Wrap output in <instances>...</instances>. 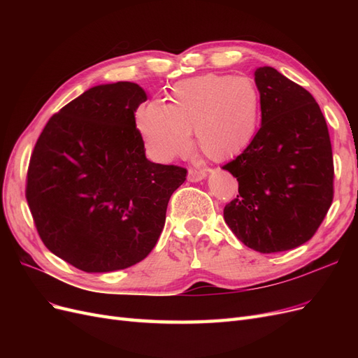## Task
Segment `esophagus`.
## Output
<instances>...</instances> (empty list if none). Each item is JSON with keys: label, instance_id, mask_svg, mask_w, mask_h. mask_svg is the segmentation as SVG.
Here are the masks:
<instances>
[{"label": "esophagus", "instance_id": "34e87169", "mask_svg": "<svg viewBox=\"0 0 358 358\" xmlns=\"http://www.w3.org/2000/svg\"><path fill=\"white\" fill-rule=\"evenodd\" d=\"M206 176H208V173H206V170H199V169H189L188 170V180L189 182H200Z\"/></svg>", "mask_w": 358, "mask_h": 358}]
</instances>
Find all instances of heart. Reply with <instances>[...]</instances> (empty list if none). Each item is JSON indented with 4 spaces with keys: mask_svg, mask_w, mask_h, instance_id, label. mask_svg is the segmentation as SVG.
Returning a JSON list of instances; mask_svg holds the SVG:
<instances>
[{
    "mask_svg": "<svg viewBox=\"0 0 358 358\" xmlns=\"http://www.w3.org/2000/svg\"><path fill=\"white\" fill-rule=\"evenodd\" d=\"M259 110V92L249 78L203 74L173 85L169 104H143L136 121L148 152L158 161L185 155L192 128L201 152L224 161L251 145Z\"/></svg>",
    "mask_w": 358,
    "mask_h": 358,
    "instance_id": "obj_1",
    "label": "heart"
}]
</instances>
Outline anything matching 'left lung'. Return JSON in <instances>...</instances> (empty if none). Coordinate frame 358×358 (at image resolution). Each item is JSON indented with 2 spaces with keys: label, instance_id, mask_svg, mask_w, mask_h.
Wrapping results in <instances>:
<instances>
[{
  "label": "left lung",
  "instance_id": "1",
  "mask_svg": "<svg viewBox=\"0 0 358 358\" xmlns=\"http://www.w3.org/2000/svg\"><path fill=\"white\" fill-rule=\"evenodd\" d=\"M262 127L222 169L239 182L224 220L262 254L288 251L315 234L333 201L329 128L315 99L273 67L254 73Z\"/></svg>",
  "mask_w": 358,
  "mask_h": 358
}]
</instances>
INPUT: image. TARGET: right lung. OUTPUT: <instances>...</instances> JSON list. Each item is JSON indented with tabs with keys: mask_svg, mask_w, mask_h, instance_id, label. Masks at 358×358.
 <instances>
[{
	"mask_svg": "<svg viewBox=\"0 0 358 358\" xmlns=\"http://www.w3.org/2000/svg\"><path fill=\"white\" fill-rule=\"evenodd\" d=\"M137 83L99 85L53 115L32 150L27 200L50 252L88 273L142 262L164 229L167 204L187 179L150 162L134 113Z\"/></svg>",
	"mask_w": 358,
	"mask_h": 358,
	"instance_id": "obj_1",
	"label": "right lung"
}]
</instances>
